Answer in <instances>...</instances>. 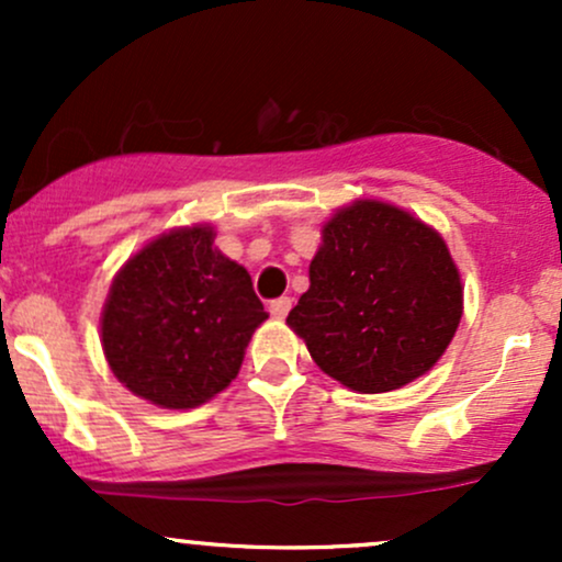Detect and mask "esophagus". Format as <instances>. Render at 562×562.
I'll return each instance as SVG.
<instances>
[{"instance_id":"obj_1","label":"esophagus","mask_w":562,"mask_h":562,"mask_svg":"<svg viewBox=\"0 0 562 562\" xmlns=\"http://www.w3.org/2000/svg\"><path fill=\"white\" fill-rule=\"evenodd\" d=\"M290 308H293V299H290V295H282V299H274L269 303V314H272L274 319H285Z\"/></svg>"}]
</instances>
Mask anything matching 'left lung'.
Returning <instances> with one entry per match:
<instances>
[{"label":"left lung","instance_id":"8db88e82","mask_svg":"<svg viewBox=\"0 0 562 562\" xmlns=\"http://www.w3.org/2000/svg\"><path fill=\"white\" fill-rule=\"evenodd\" d=\"M288 325L322 372L359 393L402 389L434 367L462 317L447 243L406 211L357 200L322 229Z\"/></svg>","mask_w":562,"mask_h":562}]
</instances>
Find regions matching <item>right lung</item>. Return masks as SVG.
<instances>
[{"instance_id": "right-lung-1", "label": "right lung", "mask_w": 562, "mask_h": 562, "mask_svg": "<svg viewBox=\"0 0 562 562\" xmlns=\"http://www.w3.org/2000/svg\"><path fill=\"white\" fill-rule=\"evenodd\" d=\"M214 227L171 229L115 274L102 308V351L134 396L192 409L240 372L263 303L240 263L214 248Z\"/></svg>"}]
</instances>
